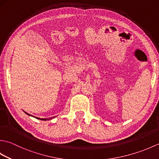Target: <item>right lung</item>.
I'll return each mask as SVG.
<instances>
[{"instance_id":"right-lung-1","label":"right lung","mask_w":159,"mask_h":159,"mask_svg":"<svg viewBox=\"0 0 159 159\" xmlns=\"http://www.w3.org/2000/svg\"><path fill=\"white\" fill-rule=\"evenodd\" d=\"M25 113H26V114H27L28 116H32V117H35L36 119H38V120H43V121H46V120H51V119H52V118H54L55 117H50V118H39V117H34V116H31V115H30V114H29V113H27L26 112H25Z\"/></svg>"}]
</instances>
